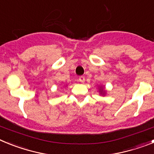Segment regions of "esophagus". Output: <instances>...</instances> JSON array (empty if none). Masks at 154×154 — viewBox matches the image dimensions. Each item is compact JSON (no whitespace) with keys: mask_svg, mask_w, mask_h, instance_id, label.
Returning <instances> with one entry per match:
<instances>
[{"mask_svg":"<svg viewBox=\"0 0 154 154\" xmlns=\"http://www.w3.org/2000/svg\"><path fill=\"white\" fill-rule=\"evenodd\" d=\"M79 81L81 82H85V77L82 75L79 76Z\"/></svg>","mask_w":154,"mask_h":154,"instance_id":"34e87169","label":"esophagus"}]
</instances>
